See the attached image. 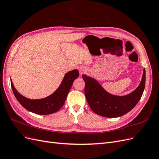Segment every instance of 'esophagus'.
<instances>
[{
  "mask_svg": "<svg viewBox=\"0 0 159 159\" xmlns=\"http://www.w3.org/2000/svg\"><path fill=\"white\" fill-rule=\"evenodd\" d=\"M86 72H87V70H86L85 68H81L80 70V75H82L83 74H85Z\"/></svg>",
  "mask_w": 159,
  "mask_h": 159,
  "instance_id": "34e87169",
  "label": "esophagus"
}]
</instances>
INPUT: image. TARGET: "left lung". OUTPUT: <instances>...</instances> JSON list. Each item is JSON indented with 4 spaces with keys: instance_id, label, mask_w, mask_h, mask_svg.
I'll return each mask as SVG.
<instances>
[{
    "instance_id": "8db88e82",
    "label": "left lung",
    "mask_w": 159,
    "mask_h": 159,
    "mask_svg": "<svg viewBox=\"0 0 159 159\" xmlns=\"http://www.w3.org/2000/svg\"><path fill=\"white\" fill-rule=\"evenodd\" d=\"M82 78L85 81V95L91 110L102 117L114 118L129 112L141 98L145 86V70L138 88L125 96L107 93L97 81L86 75H82Z\"/></svg>"
}]
</instances>
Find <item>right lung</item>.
Returning a JSON list of instances; mask_svg holds the SVG:
<instances>
[{
	"label": "right lung",
	"mask_w": 159,
	"mask_h": 159,
	"mask_svg": "<svg viewBox=\"0 0 159 159\" xmlns=\"http://www.w3.org/2000/svg\"><path fill=\"white\" fill-rule=\"evenodd\" d=\"M79 74L77 70L68 72L58 89L44 99H30L24 97L14 88L12 81L11 87L18 102L26 109L38 115H49L56 113L63 106L74 81L79 77Z\"/></svg>",
	"instance_id": "1"
}]
</instances>
